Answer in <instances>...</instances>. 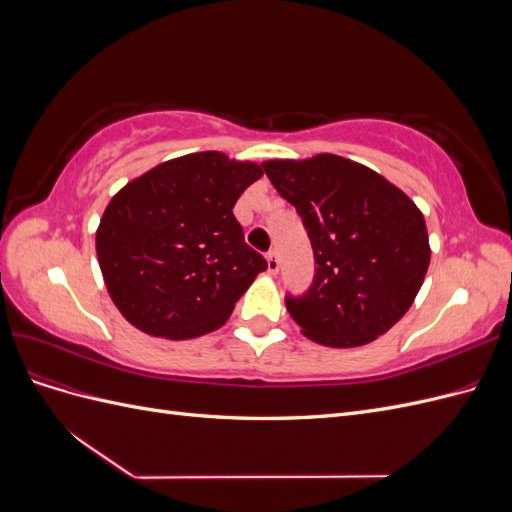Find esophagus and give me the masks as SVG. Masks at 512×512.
<instances>
[{"label": "esophagus", "instance_id": "obj_1", "mask_svg": "<svg viewBox=\"0 0 512 512\" xmlns=\"http://www.w3.org/2000/svg\"><path fill=\"white\" fill-rule=\"evenodd\" d=\"M267 267H269V273H271V275H275L277 271H280V258H277V252H275V250H271V252L267 254Z\"/></svg>", "mask_w": 512, "mask_h": 512}]
</instances>
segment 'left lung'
Listing matches in <instances>:
<instances>
[{"instance_id":"left-lung-1","label":"left lung","mask_w":512,"mask_h":512,"mask_svg":"<svg viewBox=\"0 0 512 512\" xmlns=\"http://www.w3.org/2000/svg\"><path fill=\"white\" fill-rule=\"evenodd\" d=\"M262 168L301 215L314 250L312 286L286 297L292 320L322 346L374 342L408 312L425 280L423 213L382 175L333 153Z\"/></svg>"}]
</instances>
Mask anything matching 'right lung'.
Instances as JSON below:
<instances>
[{"label": "right lung", "mask_w": 512, "mask_h": 512, "mask_svg": "<svg viewBox=\"0 0 512 512\" xmlns=\"http://www.w3.org/2000/svg\"><path fill=\"white\" fill-rule=\"evenodd\" d=\"M260 177L254 162L203 151L151 168L111 198L96 252L123 318L166 339H192L222 327L267 269L232 213Z\"/></svg>", "instance_id": "right-lung-1"}]
</instances>
